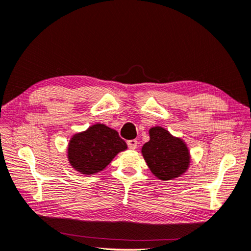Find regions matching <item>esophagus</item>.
<instances>
[{
	"label": "esophagus",
	"instance_id": "obj_1",
	"mask_svg": "<svg viewBox=\"0 0 251 251\" xmlns=\"http://www.w3.org/2000/svg\"><path fill=\"white\" fill-rule=\"evenodd\" d=\"M137 145H138V141H137L136 139L127 141V146H128V148L131 150H135L137 148Z\"/></svg>",
	"mask_w": 251,
	"mask_h": 251
}]
</instances>
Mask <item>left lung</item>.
I'll list each match as a JSON object with an SVG mask.
<instances>
[{
  "mask_svg": "<svg viewBox=\"0 0 251 251\" xmlns=\"http://www.w3.org/2000/svg\"><path fill=\"white\" fill-rule=\"evenodd\" d=\"M150 140L142 146L141 154L156 178L171 180L184 175L190 165L186 142L161 126L149 129Z\"/></svg>",
  "mask_w": 251,
  "mask_h": 251,
  "instance_id": "left-lung-1",
  "label": "left lung"
}]
</instances>
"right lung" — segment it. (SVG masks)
I'll return each instance as SVG.
<instances>
[{
    "label": "right lung",
    "mask_w": 251,
    "mask_h": 251,
    "mask_svg": "<svg viewBox=\"0 0 251 251\" xmlns=\"http://www.w3.org/2000/svg\"><path fill=\"white\" fill-rule=\"evenodd\" d=\"M126 142L115 129L97 123L74 134L67 146V160L72 168L85 176L99 173L122 151Z\"/></svg>",
    "instance_id": "add662e5"
}]
</instances>
